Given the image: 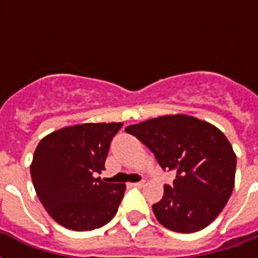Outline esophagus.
<instances>
[{
	"label": "esophagus",
	"mask_w": 258,
	"mask_h": 258,
	"mask_svg": "<svg viewBox=\"0 0 258 258\" xmlns=\"http://www.w3.org/2000/svg\"><path fill=\"white\" fill-rule=\"evenodd\" d=\"M131 186H134V187H143V184H145V182H135V183H130Z\"/></svg>",
	"instance_id": "1"
}]
</instances>
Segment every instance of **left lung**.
Segmentation results:
<instances>
[{"instance_id":"left-lung-1","label":"left lung","mask_w":258,"mask_h":258,"mask_svg":"<svg viewBox=\"0 0 258 258\" xmlns=\"http://www.w3.org/2000/svg\"><path fill=\"white\" fill-rule=\"evenodd\" d=\"M149 147L163 170L176 174L153 205L159 224L194 233L216 220L234 187L237 157L224 133L198 117L175 113L125 127Z\"/></svg>"}]
</instances>
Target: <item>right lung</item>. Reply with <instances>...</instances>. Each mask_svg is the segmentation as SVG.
<instances>
[{
  "label": "right lung",
  "mask_w": 258,
  "mask_h": 258,
  "mask_svg": "<svg viewBox=\"0 0 258 258\" xmlns=\"http://www.w3.org/2000/svg\"><path fill=\"white\" fill-rule=\"evenodd\" d=\"M123 123H84L64 127L40 141L30 165L38 200L52 218L86 232L108 224L124 196V183L96 176L104 170L109 143Z\"/></svg>",
  "instance_id": "right-lung-1"
}]
</instances>
